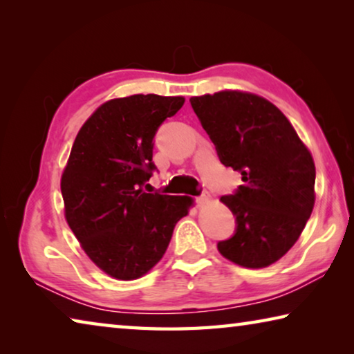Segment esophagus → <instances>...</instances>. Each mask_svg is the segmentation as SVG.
<instances>
[{
	"label": "esophagus",
	"mask_w": 354,
	"mask_h": 354,
	"mask_svg": "<svg viewBox=\"0 0 354 354\" xmlns=\"http://www.w3.org/2000/svg\"><path fill=\"white\" fill-rule=\"evenodd\" d=\"M196 203H198L200 206H203V205H206L207 203V200H209V196L207 195H201V196H196Z\"/></svg>",
	"instance_id": "obj_1"
}]
</instances>
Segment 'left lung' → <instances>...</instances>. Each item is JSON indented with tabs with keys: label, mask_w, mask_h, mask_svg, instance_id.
I'll list each match as a JSON object with an SVG mask.
<instances>
[{
	"label": "left lung",
	"mask_w": 354,
	"mask_h": 354,
	"mask_svg": "<svg viewBox=\"0 0 354 354\" xmlns=\"http://www.w3.org/2000/svg\"><path fill=\"white\" fill-rule=\"evenodd\" d=\"M201 127L221 164L243 184L220 201L236 215V234L220 254L245 268L279 261L306 226L315 203V164L295 128L277 106L256 93L220 91L192 97Z\"/></svg>",
	"instance_id": "obj_1"
}]
</instances>
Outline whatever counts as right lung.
Returning a JSON list of instances; mask_svg holds the SVG:
<instances>
[{
    "instance_id": "obj_1",
    "label": "right lung",
    "mask_w": 354,
    "mask_h": 354,
    "mask_svg": "<svg viewBox=\"0 0 354 354\" xmlns=\"http://www.w3.org/2000/svg\"><path fill=\"white\" fill-rule=\"evenodd\" d=\"M184 101L154 93L106 101L71 147L61 178L65 220L88 259L111 278L133 281L151 270L194 206L190 196L143 189L154 170L156 131Z\"/></svg>"
}]
</instances>
